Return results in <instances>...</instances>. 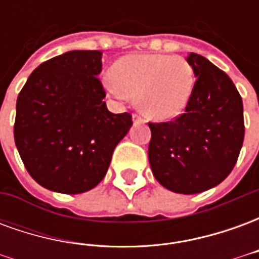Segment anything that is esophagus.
Segmentation results:
<instances>
[{
  "label": "esophagus",
  "mask_w": 259,
  "mask_h": 259,
  "mask_svg": "<svg viewBox=\"0 0 259 259\" xmlns=\"http://www.w3.org/2000/svg\"><path fill=\"white\" fill-rule=\"evenodd\" d=\"M133 123H135V124L144 123V119L141 118L140 115H137V113H135V115H133Z\"/></svg>",
  "instance_id": "34e87169"
}]
</instances>
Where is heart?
Returning <instances> with one entry per match:
<instances>
[{"mask_svg": "<svg viewBox=\"0 0 259 259\" xmlns=\"http://www.w3.org/2000/svg\"><path fill=\"white\" fill-rule=\"evenodd\" d=\"M194 83V70L182 57L132 54L113 65L107 89L115 97H136V105L148 119L169 120L185 111Z\"/></svg>", "mask_w": 259, "mask_h": 259, "instance_id": "obj_1", "label": "heart"}]
</instances>
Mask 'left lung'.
<instances>
[{"label":"left lung","instance_id":"8db88e82","mask_svg":"<svg viewBox=\"0 0 259 259\" xmlns=\"http://www.w3.org/2000/svg\"><path fill=\"white\" fill-rule=\"evenodd\" d=\"M197 77L185 113L170 122L148 123V159L155 179L179 194L209 190L226 179L244 140L243 101L223 70L190 53Z\"/></svg>","mask_w":259,"mask_h":259}]
</instances>
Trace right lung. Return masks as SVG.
<instances>
[{
    "label": "right lung",
    "instance_id": "add662e5",
    "mask_svg": "<svg viewBox=\"0 0 259 259\" xmlns=\"http://www.w3.org/2000/svg\"><path fill=\"white\" fill-rule=\"evenodd\" d=\"M101 51L76 50L33 70L16 101L14 136L33 179L48 190L79 194L107 174L132 115L112 113L97 77Z\"/></svg>",
    "mask_w": 259,
    "mask_h": 259
}]
</instances>
